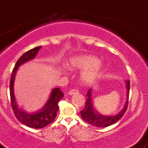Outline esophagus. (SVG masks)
Wrapping results in <instances>:
<instances>
[{
  "instance_id": "34e87169",
  "label": "esophagus",
  "mask_w": 148,
  "mask_h": 148,
  "mask_svg": "<svg viewBox=\"0 0 148 148\" xmlns=\"http://www.w3.org/2000/svg\"><path fill=\"white\" fill-rule=\"evenodd\" d=\"M77 93H79V90L76 89H74V90H70L68 92V94L69 95H75V94H77Z\"/></svg>"
}]
</instances>
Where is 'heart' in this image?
I'll return each instance as SVG.
<instances>
[{"label": "heart", "instance_id": "heart-1", "mask_svg": "<svg viewBox=\"0 0 148 148\" xmlns=\"http://www.w3.org/2000/svg\"><path fill=\"white\" fill-rule=\"evenodd\" d=\"M99 63V60L97 58L93 56L84 55L71 58L68 65L72 69L90 68L81 74L83 82L86 84H90L92 83L101 73V67L98 64Z\"/></svg>", "mask_w": 148, "mask_h": 148}]
</instances>
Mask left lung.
<instances>
[{
	"mask_svg": "<svg viewBox=\"0 0 148 148\" xmlns=\"http://www.w3.org/2000/svg\"><path fill=\"white\" fill-rule=\"evenodd\" d=\"M127 88V99L123 109L118 113L115 115H103L99 114L98 112L95 110L93 106L92 97V88L89 90L87 92V100L86 101V106L83 111H81V115L82 118L86 122L90 125L97 127H106L118 122L120 118L125 114L127 111V105H128L129 95H130V80L126 81Z\"/></svg>",
	"mask_w": 148,
	"mask_h": 148,
	"instance_id": "obj_1",
	"label": "left lung"
}]
</instances>
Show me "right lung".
Instances as JSON below:
<instances>
[{"label": "right lung", "mask_w": 148, "mask_h": 148, "mask_svg": "<svg viewBox=\"0 0 148 148\" xmlns=\"http://www.w3.org/2000/svg\"><path fill=\"white\" fill-rule=\"evenodd\" d=\"M42 47L40 46V47H37L30 49V50L25 52V53H23L19 58V59L15 64L14 68L13 69L10 83L11 105L15 116L25 126L35 129H40L42 127H45L47 125L51 123L55 120L56 117L57 111L59 108L58 102L64 96L63 92L60 90V88H53L51 92L49 99L47 100L45 106L38 111L34 112V113H28V112L25 111L24 110L19 108L18 104L16 103L14 92V84L16 73L20 66L27 62L28 61L35 58L39 50Z\"/></svg>", "instance_id": "add662e5"}]
</instances>
